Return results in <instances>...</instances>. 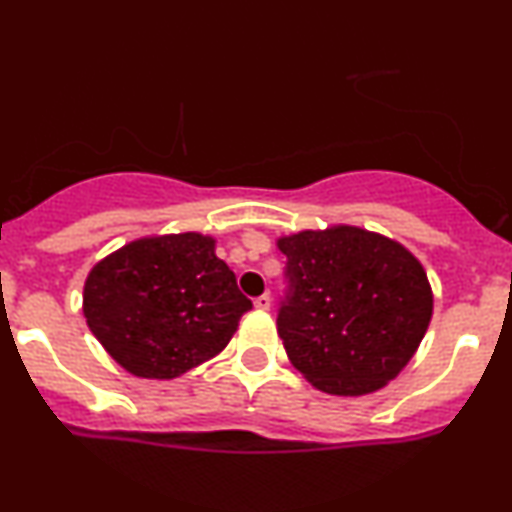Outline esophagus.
Listing matches in <instances>:
<instances>
[{
    "mask_svg": "<svg viewBox=\"0 0 512 512\" xmlns=\"http://www.w3.org/2000/svg\"><path fill=\"white\" fill-rule=\"evenodd\" d=\"M255 308L257 310H269L272 308V296L269 293H262V296L255 298Z\"/></svg>",
    "mask_w": 512,
    "mask_h": 512,
    "instance_id": "1",
    "label": "esophagus"
}]
</instances>
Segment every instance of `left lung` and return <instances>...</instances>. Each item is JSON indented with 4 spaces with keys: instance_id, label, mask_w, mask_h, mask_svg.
Here are the masks:
<instances>
[{
    "instance_id": "obj_1",
    "label": "left lung",
    "mask_w": 512,
    "mask_h": 512,
    "mask_svg": "<svg viewBox=\"0 0 512 512\" xmlns=\"http://www.w3.org/2000/svg\"><path fill=\"white\" fill-rule=\"evenodd\" d=\"M286 298L276 315L291 363L317 390L358 397L409 363L428 330L433 293L421 262L356 226L279 238Z\"/></svg>"
}]
</instances>
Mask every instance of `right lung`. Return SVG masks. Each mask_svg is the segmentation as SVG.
<instances>
[{
	"instance_id": "right-lung-1",
	"label": "right lung",
	"mask_w": 512,
	"mask_h": 512,
	"mask_svg": "<svg viewBox=\"0 0 512 512\" xmlns=\"http://www.w3.org/2000/svg\"><path fill=\"white\" fill-rule=\"evenodd\" d=\"M250 308L202 233L134 240L98 262L84 286L88 327L139 378L173 380L216 356Z\"/></svg>"
}]
</instances>
